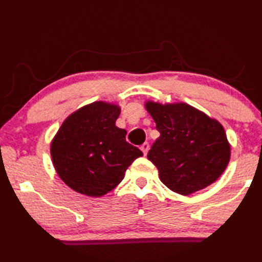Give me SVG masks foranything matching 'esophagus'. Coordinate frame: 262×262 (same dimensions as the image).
Returning a JSON list of instances; mask_svg holds the SVG:
<instances>
[{
	"mask_svg": "<svg viewBox=\"0 0 262 262\" xmlns=\"http://www.w3.org/2000/svg\"><path fill=\"white\" fill-rule=\"evenodd\" d=\"M141 150H142V152H143L144 156L148 154V150H149V143H148V142H144V143L141 145Z\"/></svg>",
	"mask_w": 262,
	"mask_h": 262,
	"instance_id": "1",
	"label": "esophagus"
}]
</instances>
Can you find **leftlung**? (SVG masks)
Wrapping results in <instances>:
<instances>
[{"label": "left lung", "mask_w": 262, "mask_h": 262, "mask_svg": "<svg viewBox=\"0 0 262 262\" xmlns=\"http://www.w3.org/2000/svg\"><path fill=\"white\" fill-rule=\"evenodd\" d=\"M145 108L161 133L148 152L159 179L173 192L189 195L208 187L227 168L231 148L223 126L186 103L148 100Z\"/></svg>", "instance_id": "obj_1"}]
</instances>
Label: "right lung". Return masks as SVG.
I'll list each match as a JSON object with an SVG mask.
<instances>
[{
    "instance_id": "obj_1",
    "label": "right lung",
    "mask_w": 262,
    "mask_h": 262,
    "mask_svg": "<svg viewBox=\"0 0 262 262\" xmlns=\"http://www.w3.org/2000/svg\"><path fill=\"white\" fill-rule=\"evenodd\" d=\"M120 106L95 101L72 113L51 142L52 162L63 183L79 194L99 198L121 183L128 166L143 156L115 126Z\"/></svg>"
}]
</instances>
